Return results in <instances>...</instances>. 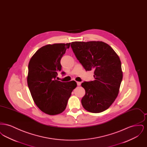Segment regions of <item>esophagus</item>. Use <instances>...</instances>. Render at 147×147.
<instances>
[{"label":"esophagus","instance_id":"34e87169","mask_svg":"<svg viewBox=\"0 0 147 147\" xmlns=\"http://www.w3.org/2000/svg\"><path fill=\"white\" fill-rule=\"evenodd\" d=\"M77 85L78 86H80L81 85V82H77Z\"/></svg>","mask_w":147,"mask_h":147}]
</instances>
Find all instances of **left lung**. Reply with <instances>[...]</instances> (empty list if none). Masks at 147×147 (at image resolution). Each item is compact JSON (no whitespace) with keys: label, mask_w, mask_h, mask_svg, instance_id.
<instances>
[{"label":"left lung","mask_w":147,"mask_h":147,"mask_svg":"<svg viewBox=\"0 0 147 147\" xmlns=\"http://www.w3.org/2000/svg\"><path fill=\"white\" fill-rule=\"evenodd\" d=\"M71 47L85 70H94V80L82 84L85 90L82 104L89 112L104 111L117 98L122 80L119 56L102 41H76L71 42Z\"/></svg>","instance_id":"8db88e82"}]
</instances>
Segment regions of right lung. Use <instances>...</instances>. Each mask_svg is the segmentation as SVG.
<instances>
[{"mask_svg": "<svg viewBox=\"0 0 147 147\" xmlns=\"http://www.w3.org/2000/svg\"><path fill=\"white\" fill-rule=\"evenodd\" d=\"M70 45L55 43L43 46L28 63L27 82L32 98L42 112L49 115L64 111L71 92L77 87L74 80L62 82L56 79L57 73L62 69L61 59Z\"/></svg>", "mask_w": 147, "mask_h": 147, "instance_id": "right-lung-1", "label": "right lung"}]
</instances>
